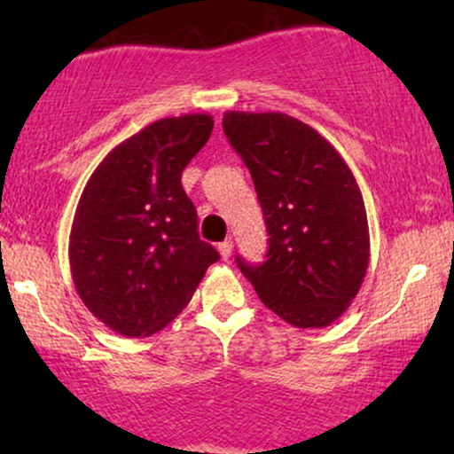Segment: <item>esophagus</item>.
Here are the masks:
<instances>
[{"mask_svg": "<svg viewBox=\"0 0 454 454\" xmlns=\"http://www.w3.org/2000/svg\"><path fill=\"white\" fill-rule=\"evenodd\" d=\"M217 249H220L222 258L228 262V260H231V256H232V241H231V239H226V241L217 245Z\"/></svg>", "mask_w": 454, "mask_h": 454, "instance_id": "esophagus-1", "label": "esophagus"}]
</instances>
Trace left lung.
<instances>
[{"label":"left lung","mask_w":454,"mask_h":454,"mask_svg":"<svg viewBox=\"0 0 454 454\" xmlns=\"http://www.w3.org/2000/svg\"><path fill=\"white\" fill-rule=\"evenodd\" d=\"M222 126L249 168L269 232L267 260L237 258L239 269L288 325H333L369 264L367 211L352 170L325 137L290 114L228 111Z\"/></svg>","instance_id":"obj_1"}]
</instances>
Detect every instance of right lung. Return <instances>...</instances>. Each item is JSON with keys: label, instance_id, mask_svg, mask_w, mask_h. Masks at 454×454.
Listing matches in <instances>:
<instances>
[{"label": "right lung", "instance_id": "1", "mask_svg": "<svg viewBox=\"0 0 454 454\" xmlns=\"http://www.w3.org/2000/svg\"><path fill=\"white\" fill-rule=\"evenodd\" d=\"M211 114L149 123L104 158L70 231V269L87 309L123 337H149L190 303L220 254L198 237L181 173L211 137Z\"/></svg>", "mask_w": 454, "mask_h": 454}]
</instances>
